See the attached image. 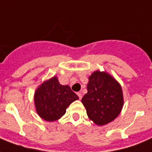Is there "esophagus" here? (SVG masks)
<instances>
[{"mask_svg": "<svg viewBox=\"0 0 152 152\" xmlns=\"http://www.w3.org/2000/svg\"><path fill=\"white\" fill-rule=\"evenodd\" d=\"M77 95L79 96V99H82V94H81V92L77 93Z\"/></svg>", "mask_w": 152, "mask_h": 152, "instance_id": "34e87169", "label": "esophagus"}]
</instances>
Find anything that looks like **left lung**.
I'll use <instances>...</instances> for the list:
<instances>
[{"label": "left lung", "instance_id": "obj_1", "mask_svg": "<svg viewBox=\"0 0 152 152\" xmlns=\"http://www.w3.org/2000/svg\"><path fill=\"white\" fill-rule=\"evenodd\" d=\"M87 88L82 103L93 122L106 125L119 115L124 104L122 89L113 76L105 72H94L89 76Z\"/></svg>", "mask_w": 152, "mask_h": 152}]
</instances>
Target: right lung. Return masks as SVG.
Listing matches in <instances>:
<instances>
[{"label":"right lung","instance_id":"obj_1","mask_svg":"<svg viewBox=\"0 0 152 152\" xmlns=\"http://www.w3.org/2000/svg\"><path fill=\"white\" fill-rule=\"evenodd\" d=\"M34 99L40 118L47 121H54L61 118L67 107L79 97L69 85H61L58 79L53 76L37 88Z\"/></svg>","mask_w":152,"mask_h":152}]
</instances>
